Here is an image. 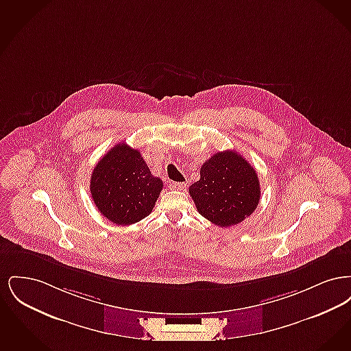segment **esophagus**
I'll return each mask as SVG.
<instances>
[{
	"label": "esophagus",
	"mask_w": 351,
	"mask_h": 351,
	"mask_svg": "<svg viewBox=\"0 0 351 351\" xmlns=\"http://www.w3.org/2000/svg\"><path fill=\"white\" fill-rule=\"evenodd\" d=\"M171 188L175 191H184L186 188V183H172Z\"/></svg>",
	"instance_id": "1"
}]
</instances>
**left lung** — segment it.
<instances>
[{
  "label": "left lung",
  "mask_w": 351,
  "mask_h": 351,
  "mask_svg": "<svg viewBox=\"0 0 351 351\" xmlns=\"http://www.w3.org/2000/svg\"><path fill=\"white\" fill-rule=\"evenodd\" d=\"M197 212L228 228L252 215L261 199L256 171L237 151L216 152L200 168V180L189 186Z\"/></svg>",
  "instance_id": "obj_1"
}]
</instances>
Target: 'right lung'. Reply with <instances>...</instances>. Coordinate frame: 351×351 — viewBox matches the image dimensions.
Returning a JSON list of instances; mask_svg holds the SVG:
<instances>
[{
  "label": "right lung",
  "instance_id": "obj_1",
  "mask_svg": "<svg viewBox=\"0 0 351 351\" xmlns=\"http://www.w3.org/2000/svg\"><path fill=\"white\" fill-rule=\"evenodd\" d=\"M163 182L151 175L141 152L118 143L90 176V195L99 212L116 225H132L152 212Z\"/></svg>",
  "mask_w": 351,
  "mask_h": 351
}]
</instances>
